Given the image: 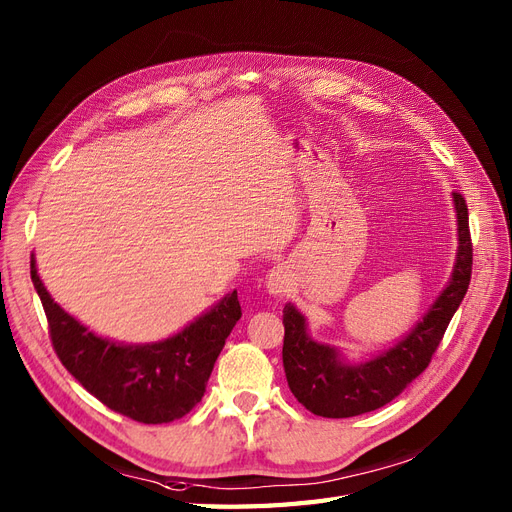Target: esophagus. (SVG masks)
Listing matches in <instances>:
<instances>
[{
  "label": "esophagus",
  "instance_id": "esophagus-1",
  "mask_svg": "<svg viewBox=\"0 0 512 512\" xmlns=\"http://www.w3.org/2000/svg\"><path fill=\"white\" fill-rule=\"evenodd\" d=\"M289 272L283 268V266H276L270 270V274L266 276V287L272 295H285L287 289H289Z\"/></svg>",
  "mask_w": 512,
  "mask_h": 512
}]
</instances>
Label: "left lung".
<instances>
[{"label":"left lung","instance_id":"8db88e82","mask_svg":"<svg viewBox=\"0 0 512 512\" xmlns=\"http://www.w3.org/2000/svg\"><path fill=\"white\" fill-rule=\"evenodd\" d=\"M459 229V251L453 276L430 312L412 332L366 364H340L332 346L310 340L306 321L291 304L283 310V366L291 393L312 415L327 419L357 417L389 404L430 366L432 355L468 291L472 278V238L468 206L453 193Z\"/></svg>","mask_w":512,"mask_h":512}]
</instances>
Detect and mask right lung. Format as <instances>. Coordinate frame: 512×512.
<instances>
[{
	"label": "right lung",
	"instance_id": "add662e5",
	"mask_svg": "<svg viewBox=\"0 0 512 512\" xmlns=\"http://www.w3.org/2000/svg\"><path fill=\"white\" fill-rule=\"evenodd\" d=\"M53 349L76 381L110 410L138 423H170L202 402L206 383L242 308L238 291L225 295L183 332L144 346H121L82 327L44 289L31 257Z\"/></svg>",
	"mask_w": 512,
	"mask_h": 512
}]
</instances>
